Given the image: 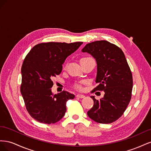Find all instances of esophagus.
Instances as JSON below:
<instances>
[{"mask_svg": "<svg viewBox=\"0 0 151 151\" xmlns=\"http://www.w3.org/2000/svg\"><path fill=\"white\" fill-rule=\"evenodd\" d=\"M76 97L79 98H83L85 97V96L84 94H78L76 95Z\"/></svg>", "mask_w": 151, "mask_h": 151, "instance_id": "esophagus-1", "label": "esophagus"}]
</instances>
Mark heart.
<instances>
[{
	"label": "heart",
	"instance_id": "1",
	"mask_svg": "<svg viewBox=\"0 0 151 151\" xmlns=\"http://www.w3.org/2000/svg\"><path fill=\"white\" fill-rule=\"evenodd\" d=\"M86 58V57L82 58L81 59H83V58ZM75 88H76V89H81V84H79V83H76V84H75Z\"/></svg>",
	"mask_w": 151,
	"mask_h": 151
}]
</instances>
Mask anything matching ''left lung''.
Masks as SVG:
<instances>
[{"instance_id":"obj_1","label":"left lung","mask_w":151,"mask_h":151,"mask_svg":"<svg viewBox=\"0 0 151 151\" xmlns=\"http://www.w3.org/2000/svg\"><path fill=\"white\" fill-rule=\"evenodd\" d=\"M82 52L90 53L97 62L96 83L98 86L91 92H104V97L99 100L91 96L94 105L88 111V115L99 123L115 122L129 105L133 87L132 72L124 53L106 40L88 43Z\"/></svg>"}]
</instances>
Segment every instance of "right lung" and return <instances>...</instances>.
Here are the masks:
<instances>
[{
	"label": "right lung",
	"mask_w": 151,
	"mask_h": 151,
	"mask_svg": "<svg viewBox=\"0 0 151 151\" xmlns=\"http://www.w3.org/2000/svg\"><path fill=\"white\" fill-rule=\"evenodd\" d=\"M82 44L80 42L42 43L27 54L21 67L20 91L27 111L36 121L51 124L64 116L67 101L75 96L66 91L53 95L52 79L60 74L66 58Z\"/></svg>",
	"instance_id": "obj_1"
}]
</instances>
